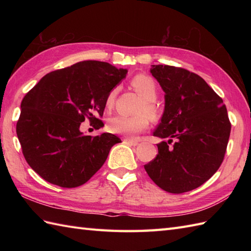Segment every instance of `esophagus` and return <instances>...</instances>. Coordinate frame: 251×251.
<instances>
[{
    "label": "esophagus",
    "instance_id": "34e87169",
    "mask_svg": "<svg viewBox=\"0 0 251 251\" xmlns=\"http://www.w3.org/2000/svg\"><path fill=\"white\" fill-rule=\"evenodd\" d=\"M124 143H126V145L128 146H131V147H136L138 146V141L137 140H134V139H124Z\"/></svg>",
    "mask_w": 251,
    "mask_h": 251
}]
</instances>
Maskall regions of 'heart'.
Instances as JSON below:
<instances>
[{"label":"heart","instance_id":"heart-1","mask_svg":"<svg viewBox=\"0 0 251 251\" xmlns=\"http://www.w3.org/2000/svg\"><path fill=\"white\" fill-rule=\"evenodd\" d=\"M131 86L139 93L143 99L145 104H142L140 112H146L151 117H155L156 108L153 104L157 97V87L154 79L146 75V74H138L131 81ZM119 88L115 87L111 90L105 98V106L108 109L112 108L114 104ZM149 126V120L145 114H139L136 116H124L115 115L110 119L108 128L112 134L123 135V136H135L139 132L146 130Z\"/></svg>","mask_w":251,"mask_h":251}]
</instances>
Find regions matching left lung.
<instances>
[{
    "label": "left lung",
    "mask_w": 251,
    "mask_h": 251,
    "mask_svg": "<svg viewBox=\"0 0 251 251\" xmlns=\"http://www.w3.org/2000/svg\"><path fill=\"white\" fill-rule=\"evenodd\" d=\"M150 72L165 93L164 113L153 136L167 141L157 143V155L145 169L164 191L184 193L219 169L231 123L223 100L200 75L163 65H153Z\"/></svg>",
    "instance_id": "left-lung-1"
}]
</instances>
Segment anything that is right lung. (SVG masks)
Wrapping results in <instances>:
<instances>
[{"instance_id":"obj_1","label":"right lung","mask_w":251,"mask_h":251,"mask_svg":"<svg viewBox=\"0 0 251 251\" xmlns=\"http://www.w3.org/2000/svg\"><path fill=\"white\" fill-rule=\"evenodd\" d=\"M127 72L108 62L81 61L46 74L25 96L16 131L26 163L47 182L84 184L121 142L110 132L86 136L79 126L86 119L96 129L103 126L98 117L106 96Z\"/></svg>"}]
</instances>
